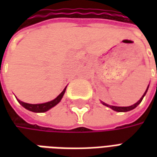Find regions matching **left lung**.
Returning <instances> with one entry per match:
<instances>
[{"label":"left lung","instance_id":"8db88e82","mask_svg":"<svg viewBox=\"0 0 157 157\" xmlns=\"http://www.w3.org/2000/svg\"><path fill=\"white\" fill-rule=\"evenodd\" d=\"M149 86H150V84L148 85V86H147V88H146V90H145V93L143 94V96H142L141 98H140V99L139 100L138 102H135V104H133V105L131 106H128V107H118V106H113V105H109V104H107V103H105V102H103L101 101V102H102V104L104 106H107V107H109V108H110L111 109H113V111H116V112H128V111H130V110H132V109H135L137 106L141 102L142 99L144 98V97L145 96V94H146V92H147V91H148V88H149Z\"/></svg>","mask_w":157,"mask_h":157}]
</instances>
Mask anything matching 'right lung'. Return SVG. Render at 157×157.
<instances>
[{
    "label": "right lung",
    "mask_w": 157,
    "mask_h": 157,
    "mask_svg": "<svg viewBox=\"0 0 157 157\" xmlns=\"http://www.w3.org/2000/svg\"><path fill=\"white\" fill-rule=\"evenodd\" d=\"M66 87H67V86H65V89L62 91L61 93H60L57 98H55L54 100H52V101H49V102H44V103L30 104V103H27V102H22V101H20V100L17 98V100L18 101L19 103H20L23 108H25L26 109H28V110L31 111V112H33V113L47 112L48 110H49V109H52V108H54L55 106L57 105L59 102L61 101L62 98H63V96H64V94H65Z\"/></svg>",
    "instance_id": "add662e5"
}]
</instances>
